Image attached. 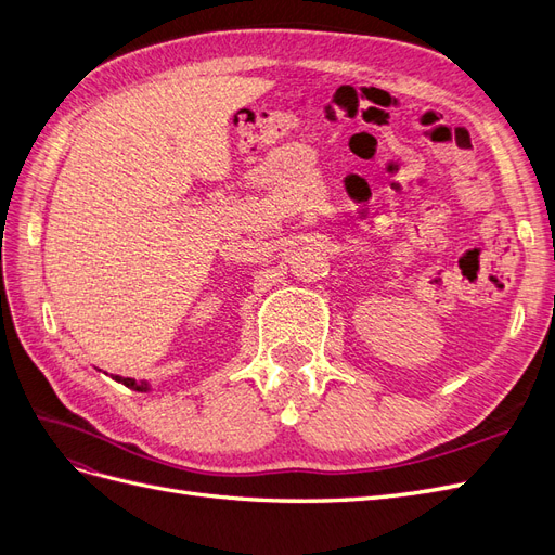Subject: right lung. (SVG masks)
I'll use <instances>...</instances> for the list:
<instances>
[{
    "label": "right lung",
    "mask_w": 555,
    "mask_h": 555,
    "mask_svg": "<svg viewBox=\"0 0 555 555\" xmlns=\"http://www.w3.org/2000/svg\"><path fill=\"white\" fill-rule=\"evenodd\" d=\"M115 382H122L127 389H133V391H147V382H137V379H131V377H120V375H115L113 377Z\"/></svg>",
    "instance_id": "add662e5"
}]
</instances>
